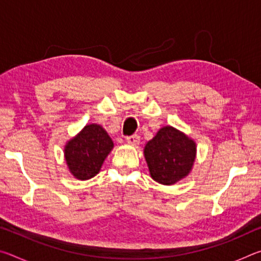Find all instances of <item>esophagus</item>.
Returning <instances> with one entry per match:
<instances>
[{
	"instance_id": "1",
	"label": "esophagus",
	"mask_w": 261,
	"mask_h": 261,
	"mask_svg": "<svg viewBox=\"0 0 261 261\" xmlns=\"http://www.w3.org/2000/svg\"><path fill=\"white\" fill-rule=\"evenodd\" d=\"M140 141V137L138 135H134V136H129L126 137V143L129 145H132V146H137Z\"/></svg>"
}]
</instances>
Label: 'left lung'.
<instances>
[{
  "label": "left lung",
  "instance_id": "obj_1",
  "mask_svg": "<svg viewBox=\"0 0 261 261\" xmlns=\"http://www.w3.org/2000/svg\"><path fill=\"white\" fill-rule=\"evenodd\" d=\"M196 153L193 139L170 125L161 127L144 148L151 177L163 185H173L187 177Z\"/></svg>",
  "mask_w": 261,
  "mask_h": 261
}]
</instances>
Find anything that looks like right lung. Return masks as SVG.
<instances>
[{
	"label": "right lung",
	"mask_w": 261,
	"mask_h": 261,
	"mask_svg": "<svg viewBox=\"0 0 261 261\" xmlns=\"http://www.w3.org/2000/svg\"><path fill=\"white\" fill-rule=\"evenodd\" d=\"M114 143L102 126L87 124L64 146L68 168L77 179H90L99 173Z\"/></svg>",
	"instance_id": "obj_1"
}]
</instances>
